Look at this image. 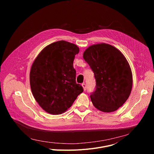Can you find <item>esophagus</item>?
<instances>
[{"label":"esophagus","instance_id":"1","mask_svg":"<svg viewBox=\"0 0 154 154\" xmlns=\"http://www.w3.org/2000/svg\"><path fill=\"white\" fill-rule=\"evenodd\" d=\"M82 86H83V90H84V91H86V85L85 84V83H82Z\"/></svg>","mask_w":154,"mask_h":154}]
</instances>
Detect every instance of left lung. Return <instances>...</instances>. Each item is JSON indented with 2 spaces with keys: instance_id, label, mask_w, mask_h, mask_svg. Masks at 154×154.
Masks as SVG:
<instances>
[{
  "instance_id": "obj_1",
  "label": "left lung",
  "mask_w": 154,
  "mask_h": 154,
  "mask_svg": "<svg viewBox=\"0 0 154 154\" xmlns=\"http://www.w3.org/2000/svg\"><path fill=\"white\" fill-rule=\"evenodd\" d=\"M83 58L94 72L96 88L90 97L99 110L116 111L128 99L132 88V74L122 54L107 44L90 46Z\"/></svg>"
}]
</instances>
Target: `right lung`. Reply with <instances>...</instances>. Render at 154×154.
Returning <instances> with one entry per match:
<instances>
[{
  "label": "right lung",
  "instance_id": "right-lung-1",
  "mask_svg": "<svg viewBox=\"0 0 154 154\" xmlns=\"http://www.w3.org/2000/svg\"><path fill=\"white\" fill-rule=\"evenodd\" d=\"M79 52L74 44L59 41L46 46L34 61L30 73L31 90L46 112L61 114L83 91V87L76 83L73 66L75 55Z\"/></svg>",
  "mask_w": 154,
  "mask_h": 154
}]
</instances>
